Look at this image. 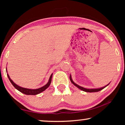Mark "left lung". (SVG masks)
<instances>
[{
	"mask_svg": "<svg viewBox=\"0 0 125 125\" xmlns=\"http://www.w3.org/2000/svg\"><path fill=\"white\" fill-rule=\"evenodd\" d=\"M69 78H70V80H71V82H72V83L74 85L77 86V88H79V89L83 90V91H84V92H85L93 93V92H99V91H100V90H101L102 89H103L104 88H105L106 87V86H107L109 84H110V83H109V84H107V85H106V86H104V87H102V88H97V89H86V88H83V87H82V86H79V85H78V84H75V83H74V82L73 81V80H72V77H71V75H70V77H69Z\"/></svg>",
	"mask_w": 125,
	"mask_h": 125,
	"instance_id": "left-lung-1",
	"label": "left lung"
}]
</instances>
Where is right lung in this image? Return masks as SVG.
I'll return each mask as SVG.
<instances>
[{
  "label": "right lung",
  "mask_w": 125,
  "mask_h": 125,
  "mask_svg": "<svg viewBox=\"0 0 125 125\" xmlns=\"http://www.w3.org/2000/svg\"><path fill=\"white\" fill-rule=\"evenodd\" d=\"M52 74H52L51 75L48 83L46 84L45 85H44L43 86H42V87L40 88L39 89H27V88L21 87V86H19L17 85V84H16L11 79H10V78L8 74H7V75H8V78H9V79L10 81V82H11V83L12 84V85H13L17 90H18L19 92L23 93V94H25L26 95H37L38 94H40V93H41L42 92H43L44 90H45L46 89H47L48 86L50 85L51 83Z\"/></svg>",
  "instance_id": "1"
}]
</instances>
